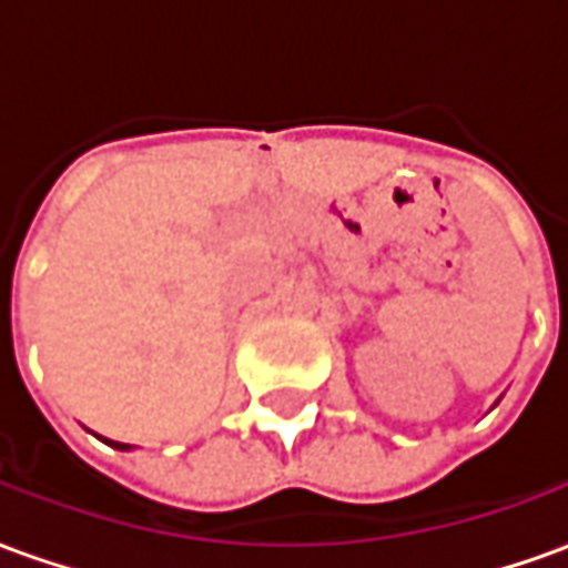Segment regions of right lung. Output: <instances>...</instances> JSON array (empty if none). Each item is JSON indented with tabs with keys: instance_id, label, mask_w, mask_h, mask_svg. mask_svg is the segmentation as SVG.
<instances>
[{
	"instance_id": "obj_1",
	"label": "right lung",
	"mask_w": 568,
	"mask_h": 568,
	"mask_svg": "<svg viewBox=\"0 0 568 568\" xmlns=\"http://www.w3.org/2000/svg\"><path fill=\"white\" fill-rule=\"evenodd\" d=\"M112 447H118V450H130V444H118V440H109Z\"/></svg>"
}]
</instances>
